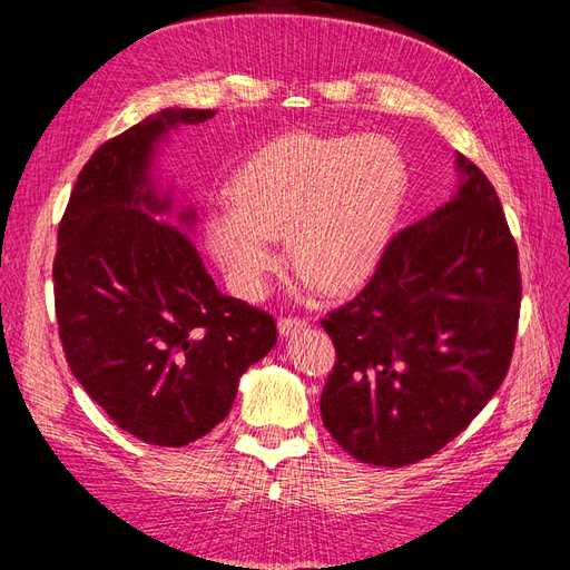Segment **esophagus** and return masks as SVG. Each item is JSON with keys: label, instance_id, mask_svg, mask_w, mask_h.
<instances>
[{"label": "esophagus", "instance_id": "34e87169", "mask_svg": "<svg viewBox=\"0 0 570 570\" xmlns=\"http://www.w3.org/2000/svg\"><path fill=\"white\" fill-rule=\"evenodd\" d=\"M278 333L282 335H296V333H301V331H306V325H308V321H304V318H294V316H282L278 318Z\"/></svg>", "mask_w": 570, "mask_h": 570}]
</instances>
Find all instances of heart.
Returning a JSON list of instances; mask_svg holds the SVG:
<instances>
[{"label":"heart","instance_id":"1","mask_svg":"<svg viewBox=\"0 0 570 570\" xmlns=\"http://www.w3.org/2000/svg\"><path fill=\"white\" fill-rule=\"evenodd\" d=\"M406 193L409 166L392 139L294 131L237 168L229 208L208 215L205 239L239 296L266 292L278 269L276 237L306 292L341 296L380 266Z\"/></svg>","mask_w":570,"mask_h":570}]
</instances>
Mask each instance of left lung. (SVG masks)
<instances>
[{
    "label": "left lung",
    "instance_id": "left-lung-1",
    "mask_svg": "<svg viewBox=\"0 0 570 570\" xmlns=\"http://www.w3.org/2000/svg\"><path fill=\"white\" fill-rule=\"evenodd\" d=\"M455 196L394 235L367 286L323 318L335 365L323 426L370 465L441 451L510 370L522 276L488 176L458 154Z\"/></svg>",
    "mask_w": 570,
    "mask_h": 570
}]
</instances>
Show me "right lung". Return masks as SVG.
Returning <instances> with one entry per match:
<instances>
[{"label": "right lung", "instance_id": "add662e5", "mask_svg": "<svg viewBox=\"0 0 570 570\" xmlns=\"http://www.w3.org/2000/svg\"><path fill=\"white\" fill-rule=\"evenodd\" d=\"M215 110L156 112L90 156L58 225V335L82 390L119 429L180 448L220 423L242 374L276 345L266 311L217 292L151 180L156 144ZM193 225L196 213L178 215Z\"/></svg>", "mask_w": 570, "mask_h": 570}]
</instances>
